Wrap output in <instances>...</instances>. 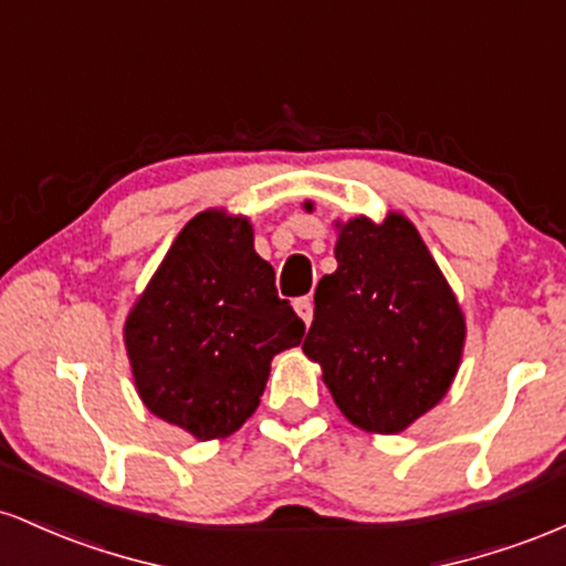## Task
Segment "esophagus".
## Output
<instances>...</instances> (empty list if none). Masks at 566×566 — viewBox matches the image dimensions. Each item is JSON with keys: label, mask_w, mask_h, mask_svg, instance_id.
Listing matches in <instances>:
<instances>
[{"label": "esophagus", "mask_w": 566, "mask_h": 566, "mask_svg": "<svg viewBox=\"0 0 566 566\" xmlns=\"http://www.w3.org/2000/svg\"><path fill=\"white\" fill-rule=\"evenodd\" d=\"M295 311H297V316H301L305 324L314 322V301H311V297H297Z\"/></svg>", "instance_id": "34e87169"}]
</instances>
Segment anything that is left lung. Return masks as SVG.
<instances>
[{"mask_svg":"<svg viewBox=\"0 0 566 566\" xmlns=\"http://www.w3.org/2000/svg\"><path fill=\"white\" fill-rule=\"evenodd\" d=\"M305 210H314L305 201ZM333 274L314 295L303 354L337 409L369 433H401L444 399L460 369L465 316L412 220H335Z\"/></svg>","mask_w":566,"mask_h":566,"instance_id":"1","label":"left lung"}]
</instances>
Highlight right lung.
Segmentation results:
<instances>
[{"label": "right lung", "instance_id": "obj_1", "mask_svg": "<svg viewBox=\"0 0 566 566\" xmlns=\"http://www.w3.org/2000/svg\"><path fill=\"white\" fill-rule=\"evenodd\" d=\"M305 333L255 252L250 218L220 207L175 237L125 319L135 391L151 415L193 439H226L247 423L271 359Z\"/></svg>", "mask_w": 566, "mask_h": 566}]
</instances>
